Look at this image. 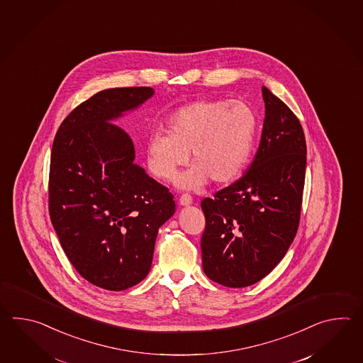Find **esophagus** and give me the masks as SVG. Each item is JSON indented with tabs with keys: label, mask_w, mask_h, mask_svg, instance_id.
Returning <instances> with one entry per match:
<instances>
[{
	"label": "esophagus",
	"mask_w": 363,
	"mask_h": 363,
	"mask_svg": "<svg viewBox=\"0 0 363 363\" xmlns=\"http://www.w3.org/2000/svg\"><path fill=\"white\" fill-rule=\"evenodd\" d=\"M192 197L189 196V194H183L180 199H179V203L182 205V206H189V205H192Z\"/></svg>",
	"instance_id": "1"
}]
</instances>
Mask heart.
<instances>
[{
    "mask_svg": "<svg viewBox=\"0 0 363 363\" xmlns=\"http://www.w3.org/2000/svg\"><path fill=\"white\" fill-rule=\"evenodd\" d=\"M258 116L245 102L199 100L175 110L169 118V132H155L147 140L150 174L169 182L188 161L193 167L175 184L197 191L213 184L235 182L244 172L255 150Z\"/></svg>",
    "mask_w": 363,
    "mask_h": 363,
    "instance_id": "heart-1",
    "label": "heart"
}]
</instances>
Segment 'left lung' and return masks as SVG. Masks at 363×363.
<instances>
[{"mask_svg": "<svg viewBox=\"0 0 363 363\" xmlns=\"http://www.w3.org/2000/svg\"><path fill=\"white\" fill-rule=\"evenodd\" d=\"M264 121L255 160L233 184L205 199L202 269L230 288L252 286L277 267L300 222L306 141L300 121L262 86Z\"/></svg>", "mask_w": 363, "mask_h": 363, "instance_id": "left-lung-1", "label": "left lung"}]
</instances>
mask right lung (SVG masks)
<instances>
[{"label": "right lung", "instance_id": "1", "mask_svg": "<svg viewBox=\"0 0 363 363\" xmlns=\"http://www.w3.org/2000/svg\"><path fill=\"white\" fill-rule=\"evenodd\" d=\"M153 94L150 86L96 93L62 122L52 147L55 233L75 270L108 291L145 279L158 230L175 213L174 196L135 162L131 138L113 123Z\"/></svg>", "mask_w": 363, "mask_h": 363}]
</instances>
